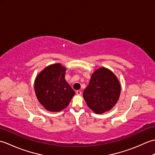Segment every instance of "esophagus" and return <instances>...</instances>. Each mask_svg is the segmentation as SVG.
Instances as JSON below:
<instances>
[{"label":"esophagus","mask_w":155,"mask_h":155,"mask_svg":"<svg viewBox=\"0 0 155 155\" xmlns=\"http://www.w3.org/2000/svg\"><path fill=\"white\" fill-rule=\"evenodd\" d=\"M76 93H77V95H81V94H82L81 91H76Z\"/></svg>","instance_id":"esophagus-1"}]
</instances>
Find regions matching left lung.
<instances>
[{
	"instance_id": "left-lung-1",
	"label": "left lung",
	"mask_w": 155,
	"mask_h": 155,
	"mask_svg": "<svg viewBox=\"0 0 155 155\" xmlns=\"http://www.w3.org/2000/svg\"><path fill=\"white\" fill-rule=\"evenodd\" d=\"M120 84L113 72L105 67L97 69L91 75L83 92L87 106L96 114L110 110L120 97Z\"/></svg>"
}]
</instances>
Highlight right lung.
Returning a JSON list of instances; mask_svg holds the SVG:
<instances>
[{
    "label": "right lung",
    "mask_w": 155,
    "mask_h": 155,
    "mask_svg": "<svg viewBox=\"0 0 155 155\" xmlns=\"http://www.w3.org/2000/svg\"><path fill=\"white\" fill-rule=\"evenodd\" d=\"M66 68L60 63L48 65L36 77L35 91L46 110L59 112L67 107L75 94L65 80Z\"/></svg>",
    "instance_id": "add662e5"
}]
</instances>
